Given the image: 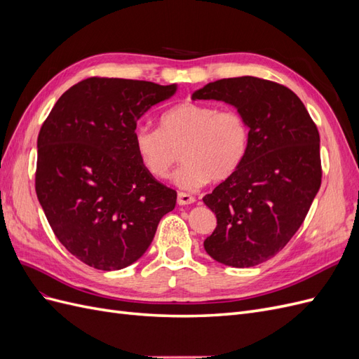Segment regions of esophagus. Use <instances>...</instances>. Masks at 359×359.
I'll use <instances>...</instances> for the list:
<instances>
[{
  "instance_id": "1",
  "label": "esophagus",
  "mask_w": 359,
  "mask_h": 359,
  "mask_svg": "<svg viewBox=\"0 0 359 359\" xmlns=\"http://www.w3.org/2000/svg\"><path fill=\"white\" fill-rule=\"evenodd\" d=\"M194 199L191 194H189V193H182V191H180L178 193V198H177V202H178V205H190V203H193Z\"/></svg>"
}]
</instances>
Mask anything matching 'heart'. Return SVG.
Instances as JSON below:
<instances>
[{
    "label": "heart",
    "instance_id": "b5f03b06",
    "mask_svg": "<svg viewBox=\"0 0 359 359\" xmlns=\"http://www.w3.org/2000/svg\"><path fill=\"white\" fill-rule=\"evenodd\" d=\"M133 145L139 161L157 180L170 175L181 151L184 163L173 180L190 190L233 175L247 156L250 127L235 109L186 102L161 115L160 130L137 127Z\"/></svg>",
    "mask_w": 359,
    "mask_h": 359
}]
</instances>
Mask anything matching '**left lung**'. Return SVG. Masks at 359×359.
<instances>
[{
	"label": "left lung",
	"instance_id": "8db88e82",
	"mask_svg": "<svg viewBox=\"0 0 359 359\" xmlns=\"http://www.w3.org/2000/svg\"><path fill=\"white\" fill-rule=\"evenodd\" d=\"M191 99L232 104L250 127L241 166L203 198L217 217L203 247L227 266L262 264L295 235L320 189L318 127L295 93L255 76L210 82Z\"/></svg>",
	"mask_w": 359,
	"mask_h": 359
}]
</instances>
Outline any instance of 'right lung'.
<instances>
[{
    "label": "right lung",
    "instance_id": "obj_1",
    "mask_svg": "<svg viewBox=\"0 0 359 359\" xmlns=\"http://www.w3.org/2000/svg\"><path fill=\"white\" fill-rule=\"evenodd\" d=\"M177 85L88 78L52 107L37 139L36 193L53 233L81 262L123 269L153 243L177 191L142 166L137 119Z\"/></svg>",
    "mask_w": 359,
    "mask_h": 359
}]
</instances>
